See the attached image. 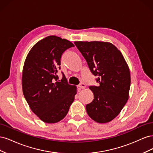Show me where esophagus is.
<instances>
[{
  "label": "esophagus",
  "mask_w": 153,
  "mask_h": 153,
  "mask_svg": "<svg viewBox=\"0 0 153 153\" xmlns=\"http://www.w3.org/2000/svg\"><path fill=\"white\" fill-rule=\"evenodd\" d=\"M85 87H86V85H85V84H84V83H81V84H80L79 85H78V89H85Z\"/></svg>",
  "instance_id": "esophagus-1"
}]
</instances>
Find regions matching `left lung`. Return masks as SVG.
<instances>
[{"label": "left lung", "mask_w": 153, "mask_h": 153, "mask_svg": "<svg viewBox=\"0 0 153 153\" xmlns=\"http://www.w3.org/2000/svg\"><path fill=\"white\" fill-rule=\"evenodd\" d=\"M98 86H89L94 94L86 105L89 116L99 123L113 120L126 105L130 88V73L121 52L114 45L101 41H75Z\"/></svg>", "instance_id": "left-lung-1"}]
</instances>
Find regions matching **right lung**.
<instances>
[{
    "label": "right lung",
    "instance_id": "obj_1",
    "mask_svg": "<svg viewBox=\"0 0 153 153\" xmlns=\"http://www.w3.org/2000/svg\"><path fill=\"white\" fill-rule=\"evenodd\" d=\"M74 45L55 36L38 41L30 50L22 73V89L31 110L46 123H55L67 115L76 94L65 76L60 82L62 53Z\"/></svg>",
    "mask_w": 153,
    "mask_h": 153
}]
</instances>
